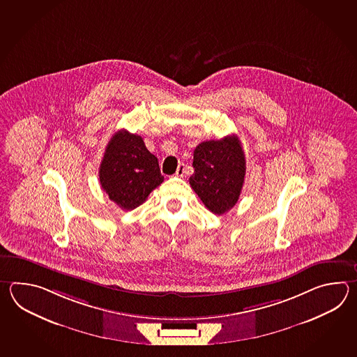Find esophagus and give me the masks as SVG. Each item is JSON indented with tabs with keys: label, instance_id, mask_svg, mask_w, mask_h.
<instances>
[{
	"label": "esophagus",
	"instance_id": "obj_1",
	"mask_svg": "<svg viewBox=\"0 0 357 357\" xmlns=\"http://www.w3.org/2000/svg\"><path fill=\"white\" fill-rule=\"evenodd\" d=\"M185 174H186V167H185V165H178L177 171H176V176H177V177H183Z\"/></svg>",
	"mask_w": 357,
	"mask_h": 357
}]
</instances>
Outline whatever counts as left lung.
<instances>
[{
    "mask_svg": "<svg viewBox=\"0 0 357 357\" xmlns=\"http://www.w3.org/2000/svg\"><path fill=\"white\" fill-rule=\"evenodd\" d=\"M190 185L214 214H223L237 203L243 190L246 160L238 137H226L197 145Z\"/></svg>",
    "mask_w": 357,
    "mask_h": 357,
    "instance_id": "obj_1",
    "label": "left lung"
}]
</instances>
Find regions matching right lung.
<instances>
[{
  "label": "right lung",
  "instance_id": "obj_1",
  "mask_svg": "<svg viewBox=\"0 0 357 357\" xmlns=\"http://www.w3.org/2000/svg\"><path fill=\"white\" fill-rule=\"evenodd\" d=\"M160 165L143 137L120 130L111 137L99 167V181L108 197L123 211L143 204L163 182Z\"/></svg>",
  "mask_w": 357,
  "mask_h": 357
}]
</instances>
